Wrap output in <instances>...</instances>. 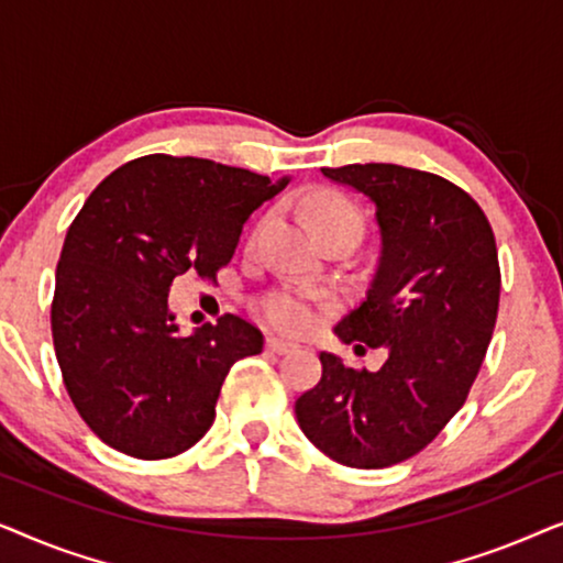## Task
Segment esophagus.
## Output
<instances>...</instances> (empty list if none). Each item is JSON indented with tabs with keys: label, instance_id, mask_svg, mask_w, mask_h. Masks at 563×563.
Returning <instances> with one entry per match:
<instances>
[{
	"label": "esophagus",
	"instance_id": "obj_1",
	"mask_svg": "<svg viewBox=\"0 0 563 563\" xmlns=\"http://www.w3.org/2000/svg\"><path fill=\"white\" fill-rule=\"evenodd\" d=\"M266 351L276 353V356H284V353L297 351V345L289 341H282V338H266Z\"/></svg>",
	"mask_w": 563,
	"mask_h": 563
}]
</instances>
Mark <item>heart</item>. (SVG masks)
Returning <instances> with one entry per match:
<instances>
[{
  "instance_id": "b5f03b06",
  "label": "heart",
  "mask_w": 563,
  "mask_h": 563,
  "mask_svg": "<svg viewBox=\"0 0 563 563\" xmlns=\"http://www.w3.org/2000/svg\"><path fill=\"white\" fill-rule=\"evenodd\" d=\"M307 220H310L314 235L333 228L353 230L356 235H361V230H364V214H361L358 207L351 199L333 195V191H322V195H314L310 199ZM261 228H264V222H258L253 235ZM256 312L272 330H279L284 335H302L318 322L320 307L305 291H274V295L261 299Z\"/></svg>"
}]
</instances>
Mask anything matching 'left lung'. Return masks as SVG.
Masks as SVG:
<instances>
[{"label":"left lung","mask_w":563,"mask_h":563,"mask_svg":"<svg viewBox=\"0 0 563 563\" xmlns=\"http://www.w3.org/2000/svg\"><path fill=\"white\" fill-rule=\"evenodd\" d=\"M376 207L382 249L364 302L335 325L353 349H384L376 372L322 351L295 402L302 433L338 464L415 456L466 402L495 330L499 264L482 207L443 176L397 164L322 168Z\"/></svg>","instance_id":"left-lung-1"}]
</instances>
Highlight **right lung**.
<instances>
[{
  "instance_id": "1",
  "label": "right lung",
  "mask_w": 563,
  "mask_h": 563,
  "mask_svg": "<svg viewBox=\"0 0 563 563\" xmlns=\"http://www.w3.org/2000/svg\"><path fill=\"white\" fill-rule=\"evenodd\" d=\"M249 168L153 153L112 172L68 228L51 330L68 397L91 433L133 459H172L210 430L220 387L264 335L238 314L181 335L176 276L214 274L245 220L279 195Z\"/></svg>"
}]
</instances>
